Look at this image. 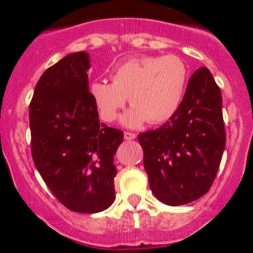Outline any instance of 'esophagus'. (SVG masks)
I'll list each match as a JSON object with an SVG mask.
<instances>
[{"label": "esophagus", "instance_id": "obj_1", "mask_svg": "<svg viewBox=\"0 0 253 253\" xmlns=\"http://www.w3.org/2000/svg\"><path fill=\"white\" fill-rule=\"evenodd\" d=\"M124 136L126 140H133V139H135V133H132V132H125L124 133Z\"/></svg>", "mask_w": 253, "mask_h": 253}]
</instances>
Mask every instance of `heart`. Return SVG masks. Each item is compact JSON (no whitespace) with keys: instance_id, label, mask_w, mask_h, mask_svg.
I'll list each match as a JSON object with an SVG mask.
<instances>
[{"instance_id":"b5f03b06","label":"heart","mask_w":253,"mask_h":253,"mask_svg":"<svg viewBox=\"0 0 253 253\" xmlns=\"http://www.w3.org/2000/svg\"><path fill=\"white\" fill-rule=\"evenodd\" d=\"M187 64L173 54L130 58L112 71V83L94 81L89 92L101 118L113 123L129 96L132 109L125 115L126 126L165 123L175 115L187 86Z\"/></svg>"}]
</instances>
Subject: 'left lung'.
I'll list each match as a JSON object with an SVG mask.
<instances>
[{
    "instance_id": "obj_1",
    "label": "left lung",
    "mask_w": 253,
    "mask_h": 253,
    "mask_svg": "<svg viewBox=\"0 0 253 253\" xmlns=\"http://www.w3.org/2000/svg\"><path fill=\"white\" fill-rule=\"evenodd\" d=\"M221 104L211 71L200 68L175 115L159 128L138 135L150 188L159 201L187 205L211 189L226 144Z\"/></svg>"
}]
</instances>
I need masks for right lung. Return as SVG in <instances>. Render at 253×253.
Masks as SVG:
<instances>
[{"instance_id": "obj_1", "label": "right lung", "mask_w": 253, "mask_h": 253, "mask_svg": "<svg viewBox=\"0 0 253 253\" xmlns=\"http://www.w3.org/2000/svg\"><path fill=\"white\" fill-rule=\"evenodd\" d=\"M89 54H68L42 74L30 103L32 157L57 200L98 213L115 200L114 155L124 132L101 124L89 92Z\"/></svg>"}]
</instances>
